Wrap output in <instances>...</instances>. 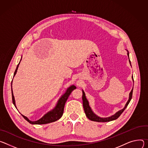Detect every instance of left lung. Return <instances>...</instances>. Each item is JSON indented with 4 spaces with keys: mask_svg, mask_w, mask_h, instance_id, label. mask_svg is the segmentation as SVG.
<instances>
[{
    "mask_svg": "<svg viewBox=\"0 0 148 148\" xmlns=\"http://www.w3.org/2000/svg\"><path fill=\"white\" fill-rule=\"evenodd\" d=\"M127 56L129 57V52L127 51ZM129 62H130V61L129 60ZM132 77V79H133V81H134V77L133 76ZM134 89V88H133ZM133 89H132V90L130 91V93H129V99L127 102V103H126L125 107L123 109L119 110L118 112H117L115 114H113V115L110 116V117H108V118H101L99 116H97L96 114H95L93 111L92 110L90 107L89 106V102L87 100L86 97V96H85V92H84V90H82V92H83V95H82V100H83V106H84V111L85 112V114H86V116H87V118L90 119V121H95V122H109V121H113V120H115L116 119H118L121 114L122 113V112L125 110V109H126V108L128 104L129 103L131 99H132V93H133Z\"/></svg>",
    "mask_w": 148,
    "mask_h": 148,
    "instance_id": "8db88e82",
    "label": "left lung"
}]
</instances>
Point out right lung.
<instances>
[{
    "label": "right lung",
    "instance_id": "right-lung-1",
    "mask_svg": "<svg viewBox=\"0 0 148 148\" xmlns=\"http://www.w3.org/2000/svg\"><path fill=\"white\" fill-rule=\"evenodd\" d=\"M21 60H22V59H21ZM19 64H20V62L18 64L17 67H16V70L14 71V76L16 74V72H17V71H18V69ZM76 88V86H74V85H72L69 88H68V89L66 90V92L60 97V98L59 99V101H58L56 106L55 107V108L53 109L52 110L49 111L47 113H46L45 115L42 118H40V119H39V120H38L36 121H30L27 117H26L25 116H24V115H23V114H21L22 116L29 123H30L31 124H33V125L46 124V123H51V122H55V121L59 120L62 117V116L63 115L64 107V105H65L67 99H68V97H69L70 94L71 93V92L74 89H75ZM12 102H13V103L14 105V106L16 107V108L17 109V108H16V106L14 97L13 93L12 87Z\"/></svg>",
    "mask_w": 148,
    "mask_h": 148
}]
</instances>
